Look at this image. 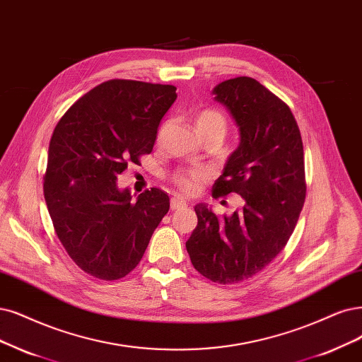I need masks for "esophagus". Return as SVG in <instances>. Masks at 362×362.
I'll return each mask as SVG.
<instances>
[{
    "mask_svg": "<svg viewBox=\"0 0 362 362\" xmlns=\"http://www.w3.org/2000/svg\"><path fill=\"white\" fill-rule=\"evenodd\" d=\"M185 207H188V203H186L185 199L171 198V210H180V209H185Z\"/></svg>",
    "mask_w": 362,
    "mask_h": 362,
    "instance_id": "34e87169",
    "label": "esophagus"
}]
</instances>
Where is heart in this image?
<instances>
[{"mask_svg": "<svg viewBox=\"0 0 362 362\" xmlns=\"http://www.w3.org/2000/svg\"><path fill=\"white\" fill-rule=\"evenodd\" d=\"M195 125L202 137L210 136V134H221V136H225V131H226V120L223 115L213 109H207L199 113L197 116ZM203 177H204V173L202 170L186 168V170L174 173L171 179L182 192L191 194L198 188V185Z\"/></svg>", "mask_w": 362, "mask_h": 362, "instance_id": "heart-1", "label": "heart"}]
</instances>
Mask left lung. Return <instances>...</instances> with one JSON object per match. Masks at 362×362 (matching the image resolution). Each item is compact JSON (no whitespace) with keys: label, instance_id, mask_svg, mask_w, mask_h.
Masks as SVG:
<instances>
[{"label":"left lung","instance_id":"8db88e82","mask_svg":"<svg viewBox=\"0 0 362 362\" xmlns=\"http://www.w3.org/2000/svg\"><path fill=\"white\" fill-rule=\"evenodd\" d=\"M240 132L213 197L235 192L243 207L216 216L197 204L186 250L195 270L222 285L258 274L288 243L305 198L303 140L289 107L255 78L240 76L213 88Z\"/></svg>","mask_w":362,"mask_h":362}]
</instances>
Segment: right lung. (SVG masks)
<instances>
[{
    "label": "right lung",
    "instance_id": "1",
    "mask_svg": "<svg viewBox=\"0 0 362 362\" xmlns=\"http://www.w3.org/2000/svg\"><path fill=\"white\" fill-rule=\"evenodd\" d=\"M176 88L109 80L77 100L50 139L45 199L53 228L85 273L117 280L136 269L170 209L158 188L132 199L117 188L128 164L151 153Z\"/></svg>",
    "mask_w": 362,
    "mask_h": 362
}]
</instances>
